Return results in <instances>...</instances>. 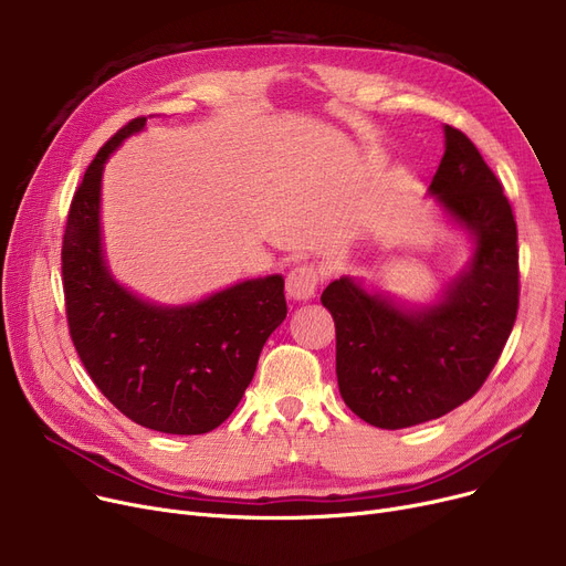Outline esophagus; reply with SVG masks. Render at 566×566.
I'll return each instance as SVG.
<instances>
[{"label":"esophagus","instance_id":"34e87169","mask_svg":"<svg viewBox=\"0 0 566 566\" xmlns=\"http://www.w3.org/2000/svg\"><path fill=\"white\" fill-rule=\"evenodd\" d=\"M318 275L312 265H295L286 275V295L295 303H305L314 298Z\"/></svg>","mask_w":566,"mask_h":566}]
</instances>
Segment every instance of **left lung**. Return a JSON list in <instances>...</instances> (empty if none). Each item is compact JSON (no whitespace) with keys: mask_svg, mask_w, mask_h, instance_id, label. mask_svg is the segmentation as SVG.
Returning a JSON list of instances; mask_svg holds the SVG:
<instances>
[{"mask_svg":"<svg viewBox=\"0 0 566 566\" xmlns=\"http://www.w3.org/2000/svg\"><path fill=\"white\" fill-rule=\"evenodd\" d=\"M444 154L427 190L470 241L461 271L433 298L408 303L342 275L321 303L337 328L344 403L378 429H406L454 410L482 388L518 310L512 206L474 144L442 126Z\"/></svg>","mask_w":566,"mask_h":566,"instance_id":"obj_1","label":"left lung"}]
</instances>
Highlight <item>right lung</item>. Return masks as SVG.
Segmentation results:
<instances>
[{"instance_id":"obj_1","label":"right lung","mask_w":566,"mask_h":566,"mask_svg":"<svg viewBox=\"0 0 566 566\" xmlns=\"http://www.w3.org/2000/svg\"><path fill=\"white\" fill-rule=\"evenodd\" d=\"M139 116L88 165L73 197L62 271L73 344L98 390L133 422L176 436L220 427L252 382L261 348L286 318L284 277L235 282L201 301L160 305L118 282L101 227L103 171Z\"/></svg>"}]
</instances>
